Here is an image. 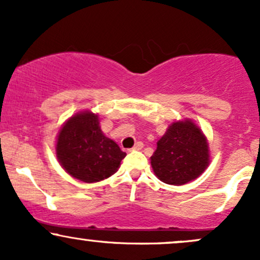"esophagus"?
<instances>
[{"label": "esophagus", "mask_w": 260, "mask_h": 260, "mask_svg": "<svg viewBox=\"0 0 260 260\" xmlns=\"http://www.w3.org/2000/svg\"><path fill=\"white\" fill-rule=\"evenodd\" d=\"M143 148H144V144H143L142 142H138L132 149H129V150H142Z\"/></svg>", "instance_id": "1"}]
</instances>
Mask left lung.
<instances>
[{
    "label": "left lung",
    "mask_w": 260,
    "mask_h": 260,
    "mask_svg": "<svg viewBox=\"0 0 260 260\" xmlns=\"http://www.w3.org/2000/svg\"><path fill=\"white\" fill-rule=\"evenodd\" d=\"M208 164L207 139L192 121L172 123L151 156L154 174L160 181L174 186L196 180Z\"/></svg>",
    "instance_id": "1"
}]
</instances>
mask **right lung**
Segmentation results:
<instances>
[{
    "mask_svg": "<svg viewBox=\"0 0 260 260\" xmlns=\"http://www.w3.org/2000/svg\"><path fill=\"white\" fill-rule=\"evenodd\" d=\"M56 154L66 171L77 180L92 183L117 171L126 153L104 136L98 116L77 113L58 133Z\"/></svg>",
    "mask_w": 260,
    "mask_h": 260,
    "instance_id": "right-lung-1",
    "label": "right lung"
}]
</instances>
